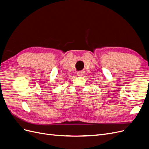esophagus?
I'll list each match as a JSON object with an SVG mask.
<instances>
[{
  "mask_svg": "<svg viewBox=\"0 0 149 149\" xmlns=\"http://www.w3.org/2000/svg\"><path fill=\"white\" fill-rule=\"evenodd\" d=\"M84 72L83 71H78L77 73V75L78 76H80V77H82V76L84 75Z\"/></svg>",
  "mask_w": 149,
  "mask_h": 149,
  "instance_id": "1",
  "label": "esophagus"
}]
</instances>
